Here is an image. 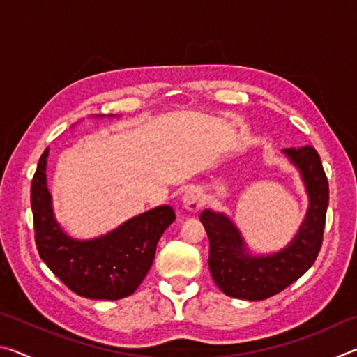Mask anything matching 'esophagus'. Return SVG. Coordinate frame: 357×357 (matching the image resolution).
Wrapping results in <instances>:
<instances>
[{"label":"esophagus","mask_w":357,"mask_h":357,"mask_svg":"<svg viewBox=\"0 0 357 357\" xmlns=\"http://www.w3.org/2000/svg\"><path fill=\"white\" fill-rule=\"evenodd\" d=\"M203 203H204L203 195L198 189H189V190L184 192L183 206L187 211H190V213H197V211L203 206Z\"/></svg>","instance_id":"1"}]
</instances>
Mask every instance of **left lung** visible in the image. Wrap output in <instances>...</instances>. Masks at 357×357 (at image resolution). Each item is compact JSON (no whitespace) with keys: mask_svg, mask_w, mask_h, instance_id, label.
<instances>
[{"mask_svg":"<svg viewBox=\"0 0 357 357\" xmlns=\"http://www.w3.org/2000/svg\"><path fill=\"white\" fill-rule=\"evenodd\" d=\"M282 153L299 172L309 208L294 238L282 250L253 255L239 228L227 214L204 209L200 220L209 238V271L229 298L263 301L280 293L310 269L321 249L329 185L315 148H285Z\"/></svg>","mask_w":357,"mask_h":357,"instance_id":"obj_1","label":"left lung"}]
</instances>
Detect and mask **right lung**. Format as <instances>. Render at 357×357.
<instances>
[{"label":"right lung","mask_w":357,"mask_h":357,"mask_svg":"<svg viewBox=\"0 0 357 357\" xmlns=\"http://www.w3.org/2000/svg\"><path fill=\"white\" fill-rule=\"evenodd\" d=\"M94 118H105V114ZM48 153V148L42 153L31 183L36 245L42 261L66 287L83 298H128L146 277L157 243L176 219L173 208L157 206L130 217L98 238L77 239L64 231L53 211L45 174Z\"/></svg>","instance_id":"right-lung-1"}]
</instances>
